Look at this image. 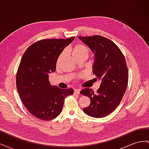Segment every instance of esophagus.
<instances>
[{
  "instance_id": "34e87169",
  "label": "esophagus",
  "mask_w": 149,
  "mask_h": 149,
  "mask_svg": "<svg viewBox=\"0 0 149 149\" xmlns=\"http://www.w3.org/2000/svg\"><path fill=\"white\" fill-rule=\"evenodd\" d=\"M80 91H81V89H76L74 90V93L79 94L80 93Z\"/></svg>"
}]
</instances>
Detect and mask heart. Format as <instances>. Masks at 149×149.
I'll return each mask as SVG.
<instances>
[{
  "instance_id": "b5f03b06",
  "label": "heart",
  "mask_w": 149,
  "mask_h": 149,
  "mask_svg": "<svg viewBox=\"0 0 149 149\" xmlns=\"http://www.w3.org/2000/svg\"><path fill=\"white\" fill-rule=\"evenodd\" d=\"M64 53H65V52L62 53L60 57L59 58V60L60 59V58L63 56V55ZM72 54H73V55L74 58L79 56H81V55H86L88 56V54H89V49L83 45L78 44L73 47Z\"/></svg>"
}]
</instances>
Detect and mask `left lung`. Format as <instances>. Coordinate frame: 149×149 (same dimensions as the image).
<instances>
[{"mask_svg": "<svg viewBox=\"0 0 149 149\" xmlns=\"http://www.w3.org/2000/svg\"><path fill=\"white\" fill-rule=\"evenodd\" d=\"M78 38L93 52V73L101 80L97 93L89 88L80 91L91 100L83 111L93 118H101L116 109L126 91L129 74L125 58L118 47L105 37L94 35Z\"/></svg>", "mask_w": 149, "mask_h": 149, "instance_id": "8db88e82", "label": "left lung"}]
</instances>
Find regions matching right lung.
<instances>
[{
  "label": "right lung",
  "instance_id": "right-lung-1",
  "mask_svg": "<svg viewBox=\"0 0 149 149\" xmlns=\"http://www.w3.org/2000/svg\"><path fill=\"white\" fill-rule=\"evenodd\" d=\"M74 39L41 40L30 45L22 58L17 73V89L24 106L37 118L55 119L61 113L65 97L73 94V89L51 85L48 77L56 71L60 54Z\"/></svg>",
  "mask_w": 149,
  "mask_h": 149
}]
</instances>
